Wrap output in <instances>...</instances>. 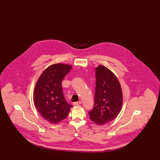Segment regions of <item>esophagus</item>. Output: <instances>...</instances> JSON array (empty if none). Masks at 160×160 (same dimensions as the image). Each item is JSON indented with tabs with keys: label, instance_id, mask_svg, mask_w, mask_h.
<instances>
[{
	"label": "esophagus",
	"instance_id": "1",
	"mask_svg": "<svg viewBox=\"0 0 160 160\" xmlns=\"http://www.w3.org/2000/svg\"><path fill=\"white\" fill-rule=\"evenodd\" d=\"M81 103H82V102H81V101H78V102H74V106H78V105H80V104H81Z\"/></svg>",
	"mask_w": 160,
	"mask_h": 160
}]
</instances>
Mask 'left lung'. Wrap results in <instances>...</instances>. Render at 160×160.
Instances as JSON below:
<instances>
[{
    "instance_id": "1",
    "label": "left lung",
    "mask_w": 160,
    "mask_h": 160,
    "mask_svg": "<svg viewBox=\"0 0 160 160\" xmlns=\"http://www.w3.org/2000/svg\"><path fill=\"white\" fill-rule=\"evenodd\" d=\"M95 77L94 107L89 114L93 122L104 125L113 121L121 110L122 88L116 75L103 65L96 68Z\"/></svg>"
}]
</instances>
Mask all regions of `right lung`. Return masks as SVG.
<instances>
[{
  "label": "right lung",
  "mask_w": 160,
  "mask_h": 160,
  "mask_svg": "<svg viewBox=\"0 0 160 160\" xmlns=\"http://www.w3.org/2000/svg\"><path fill=\"white\" fill-rule=\"evenodd\" d=\"M71 68L69 64H52L44 70L35 84L34 105L40 115L51 123L65 119L72 107L65 99L61 84Z\"/></svg>",
  "instance_id": "add662e5"
}]
</instances>
